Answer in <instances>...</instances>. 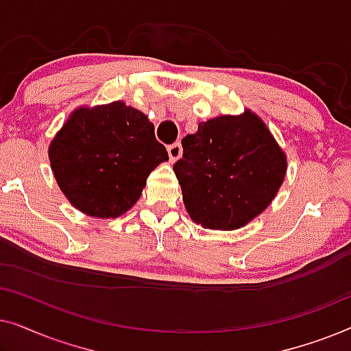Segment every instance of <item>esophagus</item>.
<instances>
[{
	"label": "esophagus",
	"instance_id": "1",
	"mask_svg": "<svg viewBox=\"0 0 351 351\" xmlns=\"http://www.w3.org/2000/svg\"><path fill=\"white\" fill-rule=\"evenodd\" d=\"M167 153H169V160L172 162L179 160V158L182 156V145H180V142H176V143H172V145L167 147Z\"/></svg>",
	"mask_w": 351,
	"mask_h": 351
}]
</instances>
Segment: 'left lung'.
<instances>
[{
    "instance_id": "1",
    "label": "left lung",
    "mask_w": 351,
    "mask_h": 351,
    "mask_svg": "<svg viewBox=\"0 0 351 351\" xmlns=\"http://www.w3.org/2000/svg\"><path fill=\"white\" fill-rule=\"evenodd\" d=\"M182 147L176 177L190 217L206 228L234 230L251 222L285 180V153L249 110L199 123Z\"/></svg>"
}]
</instances>
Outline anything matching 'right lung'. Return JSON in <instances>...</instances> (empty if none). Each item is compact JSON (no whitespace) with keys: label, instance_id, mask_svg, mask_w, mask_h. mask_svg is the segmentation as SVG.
I'll return each mask as SVG.
<instances>
[{"label":"right lung","instance_id":"right-lung-1","mask_svg":"<svg viewBox=\"0 0 351 351\" xmlns=\"http://www.w3.org/2000/svg\"><path fill=\"white\" fill-rule=\"evenodd\" d=\"M167 160L155 126L124 102L76 110L49 147L64 195L81 213L102 219L131 209L150 172Z\"/></svg>","mask_w":351,"mask_h":351}]
</instances>
